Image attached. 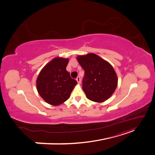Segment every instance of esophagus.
Listing matches in <instances>:
<instances>
[{"label": "esophagus", "instance_id": "esophagus-1", "mask_svg": "<svg viewBox=\"0 0 155 155\" xmlns=\"http://www.w3.org/2000/svg\"><path fill=\"white\" fill-rule=\"evenodd\" d=\"M76 81H77L78 84H80L81 83V78H80V77H78L76 78Z\"/></svg>", "mask_w": 155, "mask_h": 155}]
</instances>
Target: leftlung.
Returning <instances> with one entry per match:
<instances>
[{
    "instance_id": "8db88e82",
    "label": "left lung",
    "mask_w": 155,
    "mask_h": 155,
    "mask_svg": "<svg viewBox=\"0 0 155 155\" xmlns=\"http://www.w3.org/2000/svg\"><path fill=\"white\" fill-rule=\"evenodd\" d=\"M77 59L85 70L83 90L88 100L104 102L115 91L118 78L110 63L94 54L79 55Z\"/></svg>"
}]
</instances>
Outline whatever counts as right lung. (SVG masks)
<instances>
[{"label": "right lung", "mask_w": 155, "mask_h": 155, "mask_svg": "<svg viewBox=\"0 0 155 155\" xmlns=\"http://www.w3.org/2000/svg\"><path fill=\"white\" fill-rule=\"evenodd\" d=\"M68 59L55 58L45 65L37 79V89L48 104L59 105L70 96L77 81L66 70Z\"/></svg>", "instance_id": "right-lung-1"}]
</instances>
